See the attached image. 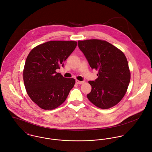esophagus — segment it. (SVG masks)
<instances>
[{"mask_svg": "<svg viewBox=\"0 0 152 152\" xmlns=\"http://www.w3.org/2000/svg\"><path fill=\"white\" fill-rule=\"evenodd\" d=\"M76 83H77V84L81 85V84H84V81H78V80H76Z\"/></svg>", "mask_w": 152, "mask_h": 152, "instance_id": "1", "label": "esophagus"}]
</instances>
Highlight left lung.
<instances>
[{
    "mask_svg": "<svg viewBox=\"0 0 152 152\" xmlns=\"http://www.w3.org/2000/svg\"><path fill=\"white\" fill-rule=\"evenodd\" d=\"M78 45L92 69L98 70V78L89 81L91 91L88 99L96 107L108 109L125 95L130 80L127 59L112 44L97 39L78 41Z\"/></svg>",
    "mask_w": 152,
    "mask_h": 152,
    "instance_id": "1",
    "label": "left lung"
}]
</instances>
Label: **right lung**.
Segmentation results:
<instances>
[{
	"label": "right lung",
	"mask_w": 152,
	"mask_h": 152,
	"mask_svg": "<svg viewBox=\"0 0 152 152\" xmlns=\"http://www.w3.org/2000/svg\"><path fill=\"white\" fill-rule=\"evenodd\" d=\"M77 44L75 41H50L28 54L23 70L24 84L28 95L40 108H57L74 86V78H64L56 70L64 66Z\"/></svg>",
	"instance_id": "1"
}]
</instances>
